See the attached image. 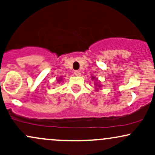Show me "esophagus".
Here are the masks:
<instances>
[{"label":"esophagus","instance_id":"1","mask_svg":"<svg viewBox=\"0 0 155 155\" xmlns=\"http://www.w3.org/2000/svg\"><path fill=\"white\" fill-rule=\"evenodd\" d=\"M81 73L80 71H74V74H75L76 76H81Z\"/></svg>","mask_w":155,"mask_h":155}]
</instances>
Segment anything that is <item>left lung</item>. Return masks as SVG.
<instances>
[{
	"mask_svg": "<svg viewBox=\"0 0 155 155\" xmlns=\"http://www.w3.org/2000/svg\"><path fill=\"white\" fill-rule=\"evenodd\" d=\"M91 79H92V80H95V81H96V82H95V84H94V85H95V89L96 90H98L99 89L102 87V84H101L100 81H98V79H96L95 76H92V77H91Z\"/></svg>",
	"mask_w": 155,
	"mask_h": 155,
	"instance_id": "8db88e82",
	"label": "left lung"
}]
</instances>
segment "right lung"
I'll return each mask as SVG.
<instances>
[{
	"mask_svg": "<svg viewBox=\"0 0 155 155\" xmlns=\"http://www.w3.org/2000/svg\"><path fill=\"white\" fill-rule=\"evenodd\" d=\"M63 81V77H62V76H60V77H59L58 79V83H60V82H61V81Z\"/></svg>",
	"mask_w": 155,
	"mask_h": 155,
	"instance_id": "right-lung-1",
	"label": "right lung"
}]
</instances>
